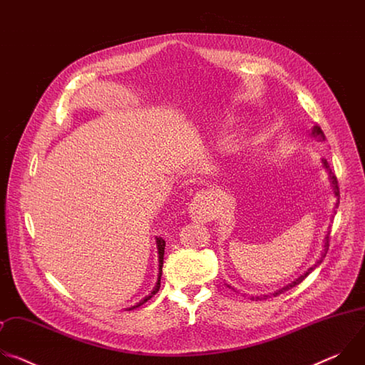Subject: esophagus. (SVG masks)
<instances>
[{
  "label": "esophagus",
  "instance_id": "34e87169",
  "mask_svg": "<svg viewBox=\"0 0 365 365\" xmlns=\"http://www.w3.org/2000/svg\"><path fill=\"white\" fill-rule=\"evenodd\" d=\"M189 215L195 222H207L214 215V205L206 195H197L189 205Z\"/></svg>",
  "mask_w": 365,
  "mask_h": 365
}]
</instances>
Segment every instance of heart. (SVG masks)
<instances>
[{"mask_svg": "<svg viewBox=\"0 0 365 365\" xmlns=\"http://www.w3.org/2000/svg\"><path fill=\"white\" fill-rule=\"evenodd\" d=\"M232 123H234L232 118H222V120H218V121L214 123L212 130H214L215 134L224 135V134H227V133L230 131V128L232 127Z\"/></svg>", "mask_w": 365, "mask_h": 365, "instance_id": "heart-1", "label": "heart"}]
</instances>
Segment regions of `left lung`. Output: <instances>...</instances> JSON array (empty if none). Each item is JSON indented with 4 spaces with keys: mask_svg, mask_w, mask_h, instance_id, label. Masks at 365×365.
Wrapping results in <instances>:
<instances>
[{
    "mask_svg": "<svg viewBox=\"0 0 365 365\" xmlns=\"http://www.w3.org/2000/svg\"><path fill=\"white\" fill-rule=\"evenodd\" d=\"M312 135H314L315 138H319V140H325V134H324V131L321 130V127H318V125H314V128H312ZM322 168L325 169V172L328 173V179H329V182H331V187H332V192H334V195H335V197H336V202H335V207H338V205H339V187H338V180H336V176L332 173V170H331V168H329V165H328V162L327 160H324L322 159ZM335 207H334V214H335ZM331 227V225H329ZM329 234H331V231H328L327 232V235H325V240H324V252H322V257L318 259V263L315 264V266H312L310 269H307L306 270V273H303L299 279H296L294 282H292V283H289L287 286H284V287H282V289H279V290H276L274 293H272L273 296H277V294H280V293H283V292H286V290H289V289H292V287H294V286H297L299 283H302L303 280H304V277H307L309 276V273H312L314 272L321 263H322V259L325 258V255H327V251H328V247H329ZM230 289H234V287H231L230 284H227ZM235 290V289H234ZM269 297V294H262V296H251V300H262V299H267Z\"/></svg>",
    "mask_w": 365,
    "mask_h": 365,
    "instance_id": "obj_1",
    "label": "left lung"
}]
</instances>
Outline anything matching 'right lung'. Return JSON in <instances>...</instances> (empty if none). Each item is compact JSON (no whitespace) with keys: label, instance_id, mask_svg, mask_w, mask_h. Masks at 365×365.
I'll return each instance as SVG.
<instances>
[{"label":"right lung","instance_id":"1","mask_svg":"<svg viewBox=\"0 0 365 365\" xmlns=\"http://www.w3.org/2000/svg\"><path fill=\"white\" fill-rule=\"evenodd\" d=\"M155 245H158V254H159V277H158V283H155V286H154V289L151 290V293H148L144 299H141L137 304L128 307L127 310H133V309H135V307L144 304L147 300H150L155 293H158L159 289H160V279H162V272H163L162 269H163V257H165V247H166V242H165L163 238L159 237V238H155Z\"/></svg>","mask_w":365,"mask_h":365}]
</instances>
